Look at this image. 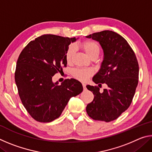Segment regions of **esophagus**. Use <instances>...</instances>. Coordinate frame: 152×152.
<instances>
[{
	"label": "esophagus",
	"instance_id": "1",
	"mask_svg": "<svg viewBox=\"0 0 152 152\" xmlns=\"http://www.w3.org/2000/svg\"><path fill=\"white\" fill-rule=\"evenodd\" d=\"M82 86H83V88L84 89H86V84L82 83Z\"/></svg>",
	"mask_w": 152,
	"mask_h": 152
}]
</instances>
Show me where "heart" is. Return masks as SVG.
I'll list each match as a JSON object with an SVG mask.
<instances>
[{
    "instance_id": "heart-1",
    "label": "heart",
    "mask_w": 152,
    "mask_h": 152,
    "mask_svg": "<svg viewBox=\"0 0 152 152\" xmlns=\"http://www.w3.org/2000/svg\"><path fill=\"white\" fill-rule=\"evenodd\" d=\"M81 47L87 53V55L91 58L98 57L99 55L100 48L96 42L91 40L85 41L82 43ZM74 51H75V48L74 46H70L68 48L66 53V60L67 62H70ZM93 73L94 72L91 68H76L72 71V74L74 78L82 82L87 80Z\"/></svg>"
}]
</instances>
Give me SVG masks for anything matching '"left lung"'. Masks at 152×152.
<instances>
[{
  "label": "left lung",
  "instance_id": "1",
  "mask_svg": "<svg viewBox=\"0 0 152 152\" xmlns=\"http://www.w3.org/2000/svg\"><path fill=\"white\" fill-rule=\"evenodd\" d=\"M86 37L99 42L104 53L101 68L92 81L108 86L101 92L99 87L86 86L94 96L86 106L87 114L94 120L112 121L132 103L138 84L137 60L127 41L113 31H102Z\"/></svg>",
  "mask_w": 152,
  "mask_h": 152
}]
</instances>
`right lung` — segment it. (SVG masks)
Here are the masks:
<instances>
[{
	"label": "right lung",
	"mask_w": 152,
	"mask_h": 152,
	"mask_svg": "<svg viewBox=\"0 0 152 152\" xmlns=\"http://www.w3.org/2000/svg\"><path fill=\"white\" fill-rule=\"evenodd\" d=\"M78 39L43 35L30 42L20 53L15 82L23 104L37 121L57 119L69 100L83 91L81 82L76 79H66L61 84L52 81L61 66H66L68 45Z\"/></svg>",
	"instance_id": "right-lung-1"
}]
</instances>
